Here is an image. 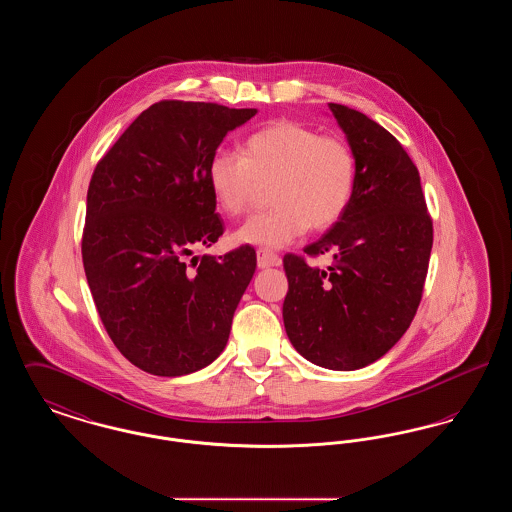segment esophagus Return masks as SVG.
Masks as SVG:
<instances>
[{
	"instance_id": "esophagus-1",
	"label": "esophagus",
	"mask_w": 512,
	"mask_h": 512,
	"mask_svg": "<svg viewBox=\"0 0 512 512\" xmlns=\"http://www.w3.org/2000/svg\"><path fill=\"white\" fill-rule=\"evenodd\" d=\"M280 263H282V259L274 251L265 249V247L257 249V265H259V268L278 267Z\"/></svg>"
}]
</instances>
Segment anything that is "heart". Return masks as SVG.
<instances>
[{
    "instance_id": "b5f03b06",
    "label": "heart",
    "mask_w": 512,
    "mask_h": 512,
    "mask_svg": "<svg viewBox=\"0 0 512 512\" xmlns=\"http://www.w3.org/2000/svg\"><path fill=\"white\" fill-rule=\"evenodd\" d=\"M357 155L340 136L293 121H276L249 134L242 155L217 151L207 165V182L220 209L244 215L268 184L272 205L236 230L240 244L282 247L311 230L334 226L357 190Z\"/></svg>"
}]
</instances>
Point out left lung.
Here are the masks:
<instances>
[{
	"label": "left lung",
	"mask_w": 512,
	"mask_h": 512,
	"mask_svg": "<svg viewBox=\"0 0 512 512\" xmlns=\"http://www.w3.org/2000/svg\"><path fill=\"white\" fill-rule=\"evenodd\" d=\"M357 155V190L345 215L309 257L288 253L284 326L293 347L330 370H357L384 357L411 326L422 299L434 242L418 169L378 122L328 103Z\"/></svg>",
	"instance_id": "8db88e82"
}]
</instances>
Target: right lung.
Listing matches in <instances>:
<instances>
[{"mask_svg":"<svg viewBox=\"0 0 512 512\" xmlns=\"http://www.w3.org/2000/svg\"><path fill=\"white\" fill-rule=\"evenodd\" d=\"M255 113L205 101L153 103L92 174L84 272L109 338L149 374L195 372L228 341L257 267L255 249L188 257L224 232L207 182L209 159Z\"/></svg>","mask_w":512,"mask_h":512,"instance_id":"add662e5","label":"right lung"}]
</instances>
